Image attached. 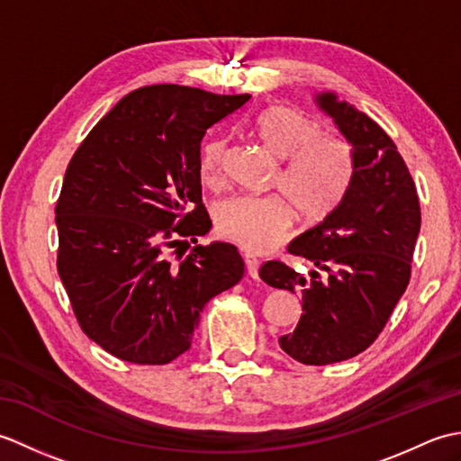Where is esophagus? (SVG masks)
I'll return each mask as SVG.
<instances>
[{
  "label": "esophagus",
  "instance_id": "obj_1",
  "mask_svg": "<svg viewBox=\"0 0 461 461\" xmlns=\"http://www.w3.org/2000/svg\"><path fill=\"white\" fill-rule=\"evenodd\" d=\"M246 269L251 279H259V259L253 253H246Z\"/></svg>",
  "mask_w": 461,
  "mask_h": 461
}]
</instances>
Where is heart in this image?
<instances>
[{"label": "heart", "instance_id": "1", "mask_svg": "<svg viewBox=\"0 0 461 461\" xmlns=\"http://www.w3.org/2000/svg\"><path fill=\"white\" fill-rule=\"evenodd\" d=\"M263 146L283 158L276 176L281 194L233 195L215 208L213 223L221 238L261 253L287 236L293 220L312 225L337 208L355 176V152L337 132L322 131L319 121L287 104L263 109L251 122ZM225 142H205L200 178L215 188L223 176Z\"/></svg>", "mask_w": 461, "mask_h": 461}]
</instances>
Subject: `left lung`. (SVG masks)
<instances>
[{
    "instance_id": "left-lung-1",
    "label": "left lung",
    "mask_w": 461,
    "mask_h": 461,
    "mask_svg": "<svg viewBox=\"0 0 461 461\" xmlns=\"http://www.w3.org/2000/svg\"><path fill=\"white\" fill-rule=\"evenodd\" d=\"M352 144L355 176L345 198L315 228L289 243L291 256L315 269L303 277L283 261H267L259 277L299 291L303 312L279 347L303 365L325 366L366 350L408 287L420 233V200L393 139L337 95L317 96Z\"/></svg>"
}]
</instances>
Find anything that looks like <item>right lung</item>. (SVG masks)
Returning a JSON list of instances; mask_svg holds the SVG:
<instances>
[{"label":"right lung","instance_id":"right-lung-1","mask_svg":"<svg viewBox=\"0 0 461 461\" xmlns=\"http://www.w3.org/2000/svg\"><path fill=\"white\" fill-rule=\"evenodd\" d=\"M249 95L150 85L95 124L67 166L55 205L57 271L79 327L113 357L168 365L192 345L205 303L243 277L231 243L180 240L210 230L200 149Z\"/></svg>","mask_w":461,"mask_h":461}]
</instances>
